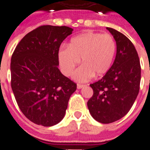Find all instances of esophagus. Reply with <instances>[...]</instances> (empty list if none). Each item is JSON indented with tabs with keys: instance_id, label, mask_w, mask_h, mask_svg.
Segmentation results:
<instances>
[{
	"instance_id": "1",
	"label": "esophagus",
	"mask_w": 150,
	"mask_h": 150,
	"mask_svg": "<svg viewBox=\"0 0 150 150\" xmlns=\"http://www.w3.org/2000/svg\"><path fill=\"white\" fill-rule=\"evenodd\" d=\"M84 86H85V85L78 84V85H77V89H82V87H84Z\"/></svg>"
}]
</instances>
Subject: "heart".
<instances>
[{"instance_id": "b5f03b06", "label": "heart", "mask_w": 150, "mask_h": 150, "mask_svg": "<svg viewBox=\"0 0 150 150\" xmlns=\"http://www.w3.org/2000/svg\"><path fill=\"white\" fill-rule=\"evenodd\" d=\"M116 52V43L108 34L85 33L71 39L68 48L58 51V61L64 75L69 76L81 60L80 66L73 74V79L83 82L94 75H105L109 71Z\"/></svg>"}]
</instances>
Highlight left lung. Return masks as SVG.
I'll return each instance as SVG.
<instances>
[{
    "label": "left lung",
    "mask_w": 150,
    "mask_h": 150,
    "mask_svg": "<svg viewBox=\"0 0 150 150\" xmlns=\"http://www.w3.org/2000/svg\"><path fill=\"white\" fill-rule=\"evenodd\" d=\"M107 29L116 41V57L104 76L90 84L93 95L87 103L92 117L103 124L127 114L139 94L141 80L139 58L133 43L120 32Z\"/></svg>",
    "instance_id": "left-lung-1"
}]
</instances>
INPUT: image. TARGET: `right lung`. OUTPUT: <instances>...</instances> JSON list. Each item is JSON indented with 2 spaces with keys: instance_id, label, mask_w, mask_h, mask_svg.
<instances>
[{
  "instance_id": "right-lung-1",
  "label": "right lung",
  "mask_w": 150,
  "mask_h": 150,
  "mask_svg": "<svg viewBox=\"0 0 150 150\" xmlns=\"http://www.w3.org/2000/svg\"><path fill=\"white\" fill-rule=\"evenodd\" d=\"M67 26L42 25L22 39L11 61V89L21 111L32 122L50 127L65 115L76 84L58 69L59 48L72 33Z\"/></svg>"
}]
</instances>
